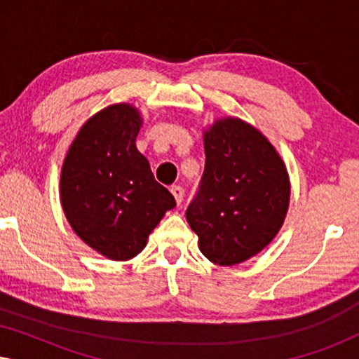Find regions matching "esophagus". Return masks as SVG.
<instances>
[{
	"instance_id": "obj_1",
	"label": "esophagus",
	"mask_w": 359,
	"mask_h": 359,
	"mask_svg": "<svg viewBox=\"0 0 359 359\" xmlns=\"http://www.w3.org/2000/svg\"><path fill=\"white\" fill-rule=\"evenodd\" d=\"M170 191H171V194H173L176 204H181V201H183V198H184V189L181 188V186L175 184V186H171Z\"/></svg>"
}]
</instances>
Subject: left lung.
Listing matches in <instances>:
<instances>
[{
    "mask_svg": "<svg viewBox=\"0 0 359 359\" xmlns=\"http://www.w3.org/2000/svg\"><path fill=\"white\" fill-rule=\"evenodd\" d=\"M205 166L186 210L199 250L220 266L243 263L266 248L289 209L291 181L271 142L238 117L204 130Z\"/></svg>",
    "mask_w": 359,
    "mask_h": 359,
    "instance_id": "obj_1",
    "label": "left lung"
}]
</instances>
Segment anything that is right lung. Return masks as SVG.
I'll use <instances>...</instances> for the list:
<instances>
[{"label": "right lung", "mask_w": 359, "mask_h": 359, "mask_svg": "<svg viewBox=\"0 0 359 359\" xmlns=\"http://www.w3.org/2000/svg\"><path fill=\"white\" fill-rule=\"evenodd\" d=\"M140 111L117 102L78 130L60 173V203L75 233L102 257L127 262L145 248L175 198L137 150Z\"/></svg>", "instance_id": "1"}]
</instances>
